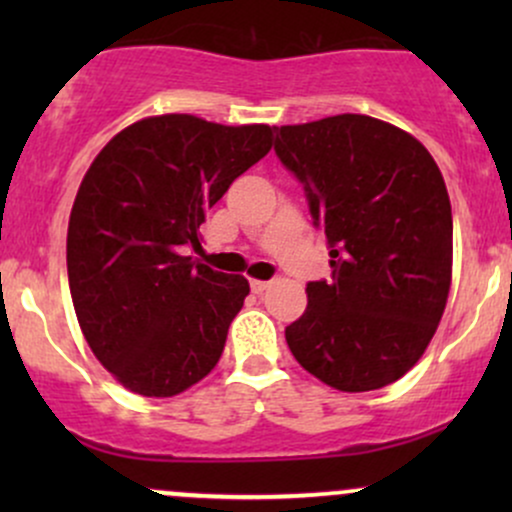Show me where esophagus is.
<instances>
[{
  "label": "esophagus",
  "mask_w": 512,
  "mask_h": 512,
  "mask_svg": "<svg viewBox=\"0 0 512 512\" xmlns=\"http://www.w3.org/2000/svg\"><path fill=\"white\" fill-rule=\"evenodd\" d=\"M269 284H272V281L252 279V281H250V289H252V293H262V291H267V289H269Z\"/></svg>",
  "instance_id": "34e87169"
}]
</instances>
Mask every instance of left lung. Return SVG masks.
<instances>
[{"label": "left lung", "mask_w": 512, "mask_h": 512, "mask_svg": "<svg viewBox=\"0 0 512 512\" xmlns=\"http://www.w3.org/2000/svg\"><path fill=\"white\" fill-rule=\"evenodd\" d=\"M274 129L276 156L303 185L332 257V279L310 281L286 344L334 390H380L419 361L448 303L443 175L424 144L368 115Z\"/></svg>", "instance_id": "8db88e82"}]
</instances>
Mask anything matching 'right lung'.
<instances>
[{"instance_id": "add662e5", "label": "right lung", "mask_w": 512, "mask_h": 512, "mask_svg": "<svg viewBox=\"0 0 512 512\" xmlns=\"http://www.w3.org/2000/svg\"><path fill=\"white\" fill-rule=\"evenodd\" d=\"M272 149V127L158 115L115 134L86 170L67 231L69 291L88 346L127 390L185 392L219 363L250 284L214 272L199 226Z\"/></svg>"}]
</instances>
